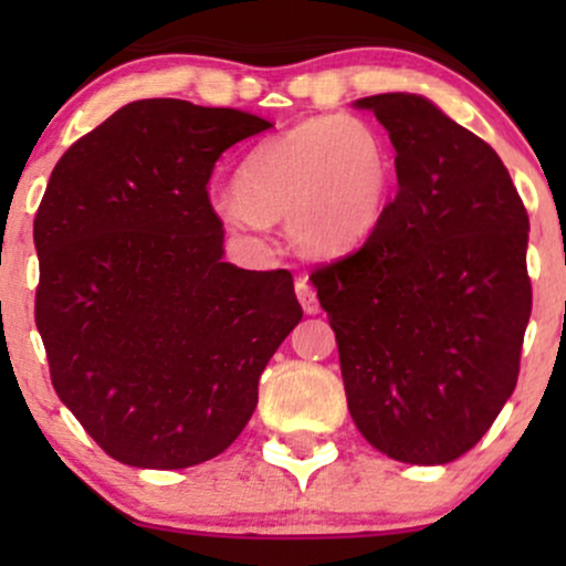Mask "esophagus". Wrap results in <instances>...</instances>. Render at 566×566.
Here are the masks:
<instances>
[{
	"mask_svg": "<svg viewBox=\"0 0 566 566\" xmlns=\"http://www.w3.org/2000/svg\"><path fill=\"white\" fill-rule=\"evenodd\" d=\"M295 292H297V301H301V305H303V311L308 316H316L319 314V297H316V292H314V287H311V282H308V274H301L295 279Z\"/></svg>",
	"mask_w": 566,
	"mask_h": 566,
	"instance_id": "34e87169",
	"label": "esophagus"
}]
</instances>
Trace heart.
<instances>
[{
  "label": "heart",
  "instance_id": "1",
  "mask_svg": "<svg viewBox=\"0 0 566 566\" xmlns=\"http://www.w3.org/2000/svg\"><path fill=\"white\" fill-rule=\"evenodd\" d=\"M391 186V148L373 125L356 116L305 119L255 148L242 172L244 197H226L223 216L233 229L261 233L265 216L290 209L287 223L303 244L340 252L375 231Z\"/></svg>",
  "mask_w": 566,
  "mask_h": 566
}]
</instances>
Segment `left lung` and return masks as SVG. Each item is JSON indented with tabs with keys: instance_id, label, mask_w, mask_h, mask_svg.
<instances>
[{
	"instance_id": "8db88e82",
	"label": "left lung",
	"mask_w": 566,
	"mask_h": 566,
	"mask_svg": "<svg viewBox=\"0 0 566 566\" xmlns=\"http://www.w3.org/2000/svg\"><path fill=\"white\" fill-rule=\"evenodd\" d=\"M394 146L396 193L359 247L311 274L354 423L375 450L437 465L503 409L530 322L527 212L495 148L437 103L356 101Z\"/></svg>"
}]
</instances>
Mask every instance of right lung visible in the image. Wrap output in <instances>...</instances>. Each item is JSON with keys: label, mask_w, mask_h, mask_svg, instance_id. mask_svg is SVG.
I'll list each match as a JSON object with an SVG mask.
<instances>
[{"label": "right lung", "mask_w": 566, "mask_h": 566, "mask_svg": "<svg viewBox=\"0 0 566 566\" xmlns=\"http://www.w3.org/2000/svg\"><path fill=\"white\" fill-rule=\"evenodd\" d=\"M271 125L178 97L122 106L63 154L36 216V329L57 399L119 463L218 458L303 311L287 269L226 261L210 178Z\"/></svg>", "instance_id": "obj_1"}]
</instances>
